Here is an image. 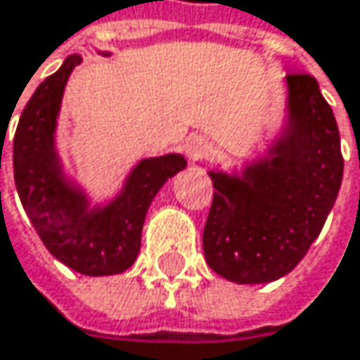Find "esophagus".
Segmentation results:
<instances>
[{
	"label": "esophagus",
	"instance_id": "obj_1",
	"mask_svg": "<svg viewBox=\"0 0 360 360\" xmlns=\"http://www.w3.org/2000/svg\"><path fill=\"white\" fill-rule=\"evenodd\" d=\"M212 153V144L205 136H189L185 142V155L189 162H198Z\"/></svg>",
	"mask_w": 360,
	"mask_h": 360
}]
</instances>
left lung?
Here are the masks:
<instances>
[{"mask_svg":"<svg viewBox=\"0 0 360 360\" xmlns=\"http://www.w3.org/2000/svg\"><path fill=\"white\" fill-rule=\"evenodd\" d=\"M285 120L261 157L212 169L205 263L220 277L271 283L306 257L336 201L345 160L332 108L311 75H287Z\"/></svg>","mask_w":360,"mask_h":360,"instance_id":"obj_1","label":"left lung"}]
</instances>
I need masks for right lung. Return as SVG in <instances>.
<instances>
[{
  "instance_id": "right-lung-1",
  "label": "right lung",
  "mask_w": 360,
  "mask_h": 360,
  "mask_svg": "<svg viewBox=\"0 0 360 360\" xmlns=\"http://www.w3.org/2000/svg\"><path fill=\"white\" fill-rule=\"evenodd\" d=\"M79 63L81 54L67 56L26 103L13 136V179L30 222L54 259L81 275L105 277L134 264L150 203L187 160L177 153L138 160L112 200L91 205L87 191L65 173L56 150L63 94Z\"/></svg>"
}]
</instances>
